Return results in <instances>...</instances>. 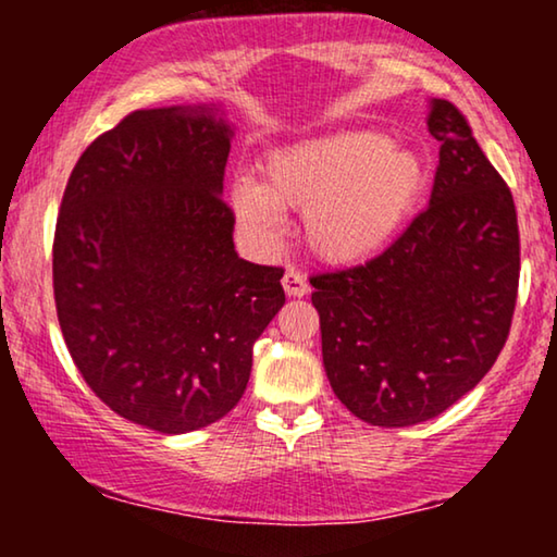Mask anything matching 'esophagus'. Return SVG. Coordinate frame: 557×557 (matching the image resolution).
<instances>
[{"mask_svg": "<svg viewBox=\"0 0 557 557\" xmlns=\"http://www.w3.org/2000/svg\"><path fill=\"white\" fill-rule=\"evenodd\" d=\"M284 288H286L288 296H304V294H309L307 276H304L301 271L288 269V271L284 273Z\"/></svg>", "mask_w": 557, "mask_h": 557, "instance_id": "esophagus-1", "label": "esophagus"}]
</instances>
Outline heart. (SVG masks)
Segmentation results:
<instances>
[{
  "label": "heart",
  "mask_w": 557,
  "mask_h": 557,
  "mask_svg": "<svg viewBox=\"0 0 557 557\" xmlns=\"http://www.w3.org/2000/svg\"><path fill=\"white\" fill-rule=\"evenodd\" d=\"M263 185H233L235 215L271 233L281 210L304 212L311 250L332 263L362 261L395 238L429 185L416 149L380 132H339L271 151Z\"/></svg>",
  "instance_id": "heart-1"
}]
</instances>
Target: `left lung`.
<instances>
[{"mask_svg":"<svg viewBox=\"0 0 557 557\" xmlns=\"http://www.w3.org/2000/svg\"><path fill=\"white\" fill-rule=\"evenodd\" d=\"M441 144L431 202L368 263L311 276L330 385L370 425L423 423L492 370L520 284V231L505 180L469 121L433 98Z\"/></svg>","mask_w":557,"mask_h":557,"instance_id":"1","label":"left lung"}]
</instances>
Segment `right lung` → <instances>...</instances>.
Returning <instances> with one entry per match:
<instances>
[{
  "mask_svg": "<svg viewBox=\"0 0 557 557\" xmlns=\"http://www.w3.org/2000/svg\"><path fill=\"white\" fill-rule=\"evenodd\" d=\"M218 106L134 111L83 151L52 243L67 352L113 413L159 433L215 423L246 393L284 269L243 261Z\"/></svg>",
  "mask_w": 557,
  "mask_h": 557,
  "instance_id": "right-lung-1",
  "label": "right lung"
}]
</instances>
